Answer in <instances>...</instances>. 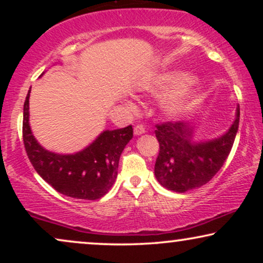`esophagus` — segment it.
<instances>
[{"instance_id": "obj_1", "label": "esophagus", "mask_w": 263, "mask_h": 263, "mask_svg": "<svg viewBox=\"0 0 263 263\" xmlns=\"http://www.w3.org/2000/svg\"><path fill=\"white\" fill-rule=\"evenodd\" d=\"M145 133H146V129L142 124H138V125H135V127H134V134L136 136L145 134Z\"/></svg>"}]
</instances>
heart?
<instances>
[{
  "label": "heart",
  "mask_w": 263,
  "mask_h": 263,
  "mask_svg": "<svg viewBox=\"0 0 263 263\" xmlns=\"http://www.w3.org/2000/svg\"><path fill=\"white\" fill-rule=\"evenodd\" d=\"M192 75L184 71H165L154 74L140 84V91L151 96H170L163 103V111L170 117H183L192 112L201 102V89L186 86ZM176 93H175L174 92Z\"/></svg>",
  "instance_id": "1"
}]
</instances>
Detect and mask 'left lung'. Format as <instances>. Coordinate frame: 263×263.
<instances>
[{"label": "left lung", "mask_w": 263, "mask_h": 263, "mask_svg": "<svg viewBox=\"0 0 263 263\" xmlns=\"http://www.w3.org/2000/svg\"><path fill=\"white\" fill-rule=\"evenodd\" d=\"M239 124V106L229 130L217 139L194 141L195 127L186 122L157 124L159 154L154 166L158 182L168 190L185 193L210 182L220 170L235 142Z\"/></svg>", "instance_id": "left-lung-1"}]
</instances>
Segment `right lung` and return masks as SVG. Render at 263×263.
<instances>
[{
  "mask_svg": "<svg viewBox=\"0 0 263 263\" xmlns=\"http://www.w3.org/2000/svg\"><path fill=\"white\" fill-rule=\"evenodd\" d=\"M30 93L31 88L24 104L23 138L34 170L53 189L66 196L98 200L105 195L117 177L121 154L133 138L132 125L104 130L91 145L74 154L50 152L39 145L31 130Z\"/></svg>",
  "mask_w": 263,
  "mask_h": 263,
  "instance_id": "obj_1",
  "label": "right lung"
}]
</instances>
